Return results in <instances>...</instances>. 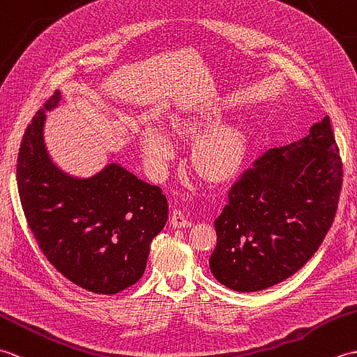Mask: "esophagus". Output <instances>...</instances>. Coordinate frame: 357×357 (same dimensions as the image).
Returning <instances> with one entry per match:
<instances>
[{"label":"esophagus","mask_w":357,"mask_h":357,"mask_svg":"<svg viewBox=\"0 0 357 357\" xmlns=\"http://www.w3.org/2000/svg\"><path fill=\"white\" fill-rule=\"evenodd\" d=\"M172 225L174 227V229H185V227H190L192 222L184 216L183 211L174 208L172 213Z\"/></svg>","instance_id":"34e87169"}]
</instances>
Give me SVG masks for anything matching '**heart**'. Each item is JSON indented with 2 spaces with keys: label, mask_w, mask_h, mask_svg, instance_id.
<instances>
[{
  "label": "heart",
  "mask_w": 357,
  "mask_h": 357,
  "mask_svg": "<svg viewBox=\"0 0 357 357\" xmlns=\"http://www.w3.org/2000/svg\"><path fill=\"white\" fill-rule=\"evenodd\" d=\"M216 110H207L201 115L176 113L167 118V132L176 138H195L213 123ZM141 149L151 165L162 169L173 156V144L161 128L147 126L139 135ZM244 155V136L236 127L229 124L213 126L195 142L192 162L202 176L208 179H224L238 169Z\"/></svg>",
  "instance_id": "heart-1"
}]
</instances>
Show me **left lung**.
<instances>
[{
	"label": "left lung",
	"mask_w": 357,
	"mask_h": 357,
	"mask_svg": "<svg viewBox=\"0 0 357 357\" xmlns=\"http://www.w3.org/2000/svg\"><path fill=\"white\" fill-rule=\"evenodd\" d=\"M342 176L328 116L299 147L265 151L233 184L215 221L213 276L234 291H259L294 275L331 229Z\"/></svg>",
	"instance_id": "8db88e82"
}]
</instances>
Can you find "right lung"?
<instances>
[{"mask_svg": "<svg viewBox=\"0 0 357 357\" xmlns=\"http://www.w3.org/2000/svg\"><path fill=\"white\" fill-rule=\"evenodd\" d=\"M58 101L56 90L22 136L17 164L22 211L38 247L64 278L87 291L115 294L144 275L169 204L158 185L116 164L89 179L58 170L43 141L44 112Z\"/></svg>", "mask_w": 357, "mask_h": 357, "instance_id": "1", "label": "right lung"}]
</instances>
